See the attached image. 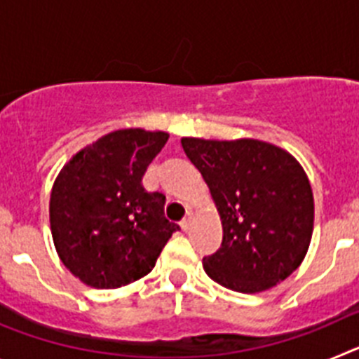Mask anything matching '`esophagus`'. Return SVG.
I'll return each mask as SVG.
<instances>
[{
	"label": "esophagus",
	"mask_w": 359,
	"mask_h": 359,
	"mask_svg": "<svg viewBox=\"0 0 359 359\" xmlns=\"http://www.w3.org/2000/svg\"><path fill=\"white\" fill-rule=\"evenodd\" d=\"M180 224H182V228H183V230H189V228H190V224H192V214H187V217L185 219H183V221H182V223H180Z\"/></svg>",
	"instance_id": "1"
}]
</instances>
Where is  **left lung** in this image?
<instances>
[{"mask_svg": "<svg viewBox=\"0 0 359 359\" xmlns=\"http://www.w3.org/2000/svg\"><path fill=\"white\" fill-rule=\"evenodd\" d=\"M182 145L223 224L221 248L203 257L208 277L239 293H259L290 277L306 257L315 221L302 165L284 149L252 138H182Z\"/></svg>", "mask_w": 359, "mask_h": 359, "instance_id": "1", "label": "left lung"}]
</instances>
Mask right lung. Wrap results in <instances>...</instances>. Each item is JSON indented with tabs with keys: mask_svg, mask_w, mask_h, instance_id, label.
<instances>
[{
	"mask_svg": "<svg viewBox=\"0 0 359 359\" xmlns=\"http://www.w3.org/2000/svg\"><path fill=\"white\" fill-rule=\"evenodd\" d=\"M167 140L163 131H113L79 151L57 176L50 196L53 244L88 286L115 290L145 277L180 230L165 219V196L142 185Z\"/></svg>",
	"mask_w": 359,
	"mask_h": 359,
	"instance_id": "obj_1",
	"label": "right lung"
}]
</instances>
